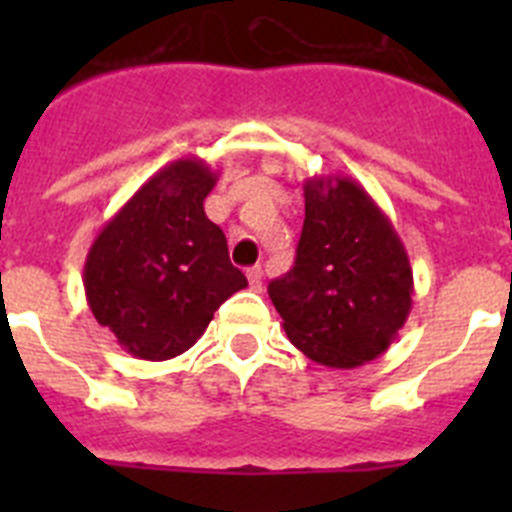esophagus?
<instances>
[{"label": "esophagus", "mask_w": 512, "mask_h": 512, "mask_svg": "<svg viewBox=\"0 0 512 512\" xmlns=\"http://www.w3.org/2000/svg\"><path fill=\"white\" fill-rule=\"evenodd\" d=\"M246 277H248V282H251V287L259 292L261 282H264V269H261V266H251V269L246 271Z\"/></svg>", "instance_id": "esophagus-1"}]
</instances>
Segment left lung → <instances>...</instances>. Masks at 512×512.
I'll return each mask as SVG.
<instances>
[{
  "instance_id": "8db88e82",
  "label": "left lung",
  "mask_w": 512,
  "mask_h": 512,
  "mask_svg": "<svg viewBox=\"0 0 512 512\" xmlns=\"http://www.w3.org/2000/svg\"><path fill=\"white\" fill-rule=\"evenodd\" d=\"M307 359L354 369L382 356L413 307V269L390 217L348 176H310L295 266L269 284Z\"/></svg>"
}]
</instances>
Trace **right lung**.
Here are the masks:
<instances>
[{"label":"right lung","instance_id":"add662e5","mask_svg":"<svg viewBox=\"0 0 512 512\" xmlns=\"http://www.w3.org/2000/svg\"><path fill=\"white\" fill-rule=\"evenodd\" d=\"M217 184L202 158L153 174L94 238L84 264L89 310L128 354L166 361L184 354L230 295L246 289L225 233L205 215Z\"/></svg>","mask_w":512,"mask_h":512}]
</instances>
